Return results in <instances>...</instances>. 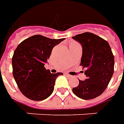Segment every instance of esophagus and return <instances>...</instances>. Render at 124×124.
Masks as SVG:
<instances>
[{"mask_svg": "<svg viewBox=\"0 0 124 124\" xmlns=\"http://www.w3.org/2000/svg\"><path fill=\"white\" fill-rule=\"evenodd\" d=\"M65 75L67 77H68V78H72V76L71 75H69L68 74H65Z\"/></svg>", "mask_w": 124, "mask_h": 124, "instance_id": "1", "label": "esophagus"}]
</instances>
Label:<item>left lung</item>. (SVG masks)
I'll use <instances>...</instances> for the list:
<instances>
[{"mask_svg":"<svg viewBox=\"0 0 124 124\" xmlns=\"http://www.w3.org/2000/svg\"><path fill=\"white\" fill-rule=\"evenodd\" d=\"M73 39L82 46L80 65L85 68L84 81L79 80L73 93L84 100H90L100 96L106 89L114 74V57L106 40L91 32H84Z\"/></svg>","mask_w":124,"mask_h":124,"instance_id":"left-lung-1","label":"left lung"}]
</instances>
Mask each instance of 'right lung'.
Returning a JSON list of instances; mask_svg holds the SVG:
<instances>
[{
	"instance_id": "1",
	"label": "right lung",
	"mask_w": 124,
	"mask_h": 124,
	"mask_svg": "<svg viewBox=\"0 0 124 124\" xmlns=\"http://www.w3.org/2000/svg\"><path fill=\"white\" fill-rule=\"evenodd\" d=\"M64 39L34 35L18 45L12 58V74L19 90L26 98L41 101L53 92L56 79L63 74H52L46 70L44 64L53 48Z\"/></svg>"
}]
</instances>
